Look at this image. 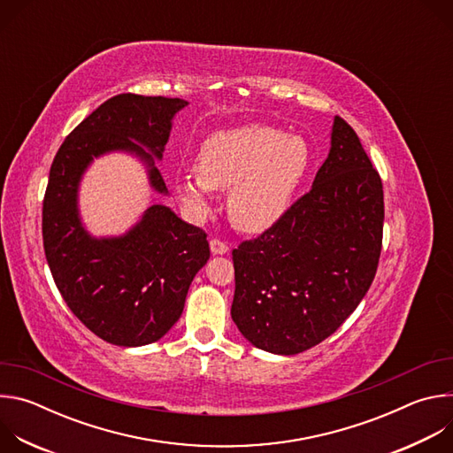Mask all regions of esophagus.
Masks as SVG:
<instances>
[{"label":"esophagus","instance_id":"esophagus-1","mask_svg":"<svg viewBox=\"0 0 453 453\" xmlns=\"http://www.w3.org/2000/svg\"><path fill=\"white\" fill-rule=\"evenodd\" d=\"M210 249H211L213 254H226V252L229 250L227 243H224V242H220V240H217V238H213V240L210 242Z\"/></svg>","mask_w":453,"mask_h":453}]
</instances>
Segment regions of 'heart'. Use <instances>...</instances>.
<instances>
[{
	"mask_svg": "<svg viewBox=\"0 0 453 453\" xmlns=\"http://www.w3.org/2000/svg\"><path fill=\"white\" fill-rule=\"evenodd\" d=\"M311 165L308 143L281 128L250 123L211 134L197 156V172L180 175L175 191L203 219L213 189L227 191V215L243 233H262L288 211Z\"/></svg>",
	"mask_w": 453,
	"mask_h": 453,
	"instance_id": "heart-1",
	"label": "heart"
}]
</instances>
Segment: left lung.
Masks as SVG:
<instances>
[{
    "mask_svg": "<svg viewBox=\"0 0 453 453\" xmlns=\"http://www.w3.org/2000/svg\"><path fill=\"white\" fill-rule=\"evenodd\" d=\"M383 189L357 133L334 119L311 189L233 250L231 317L257 349L296 355L328 339L367 294L380 260Z\"/></svg>",
    "mask_w": 453,
    "mask_h": 453,
    "instance_id": "left-lung-1",
    "label": "left lung"
}]
</instances>
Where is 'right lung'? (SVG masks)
I'll use <instances>...</instances> for the list:
<instances>
[{
  "instance_id": "1",
  "label": "right lung",
  "mask_w": 453,
  "mask_h": 453,
  "mask_svg": "<svg viewBox=\"0 0 453 453\" xmlns=\"http://www.w3.org/2000/svg\"><path fill=\"white\" fill-rule=\"evenodd\" d=\"M182 98L118 95L93 111L60 145L42 203V243L53 281L82 325L109 344L138 348L179 320L188 288L210 260L206 233L168 206L152 204L123 234L93 236L81 217L79 189L105 154L138 157L149 184L168 196L163 159Z\"/></svg>"
}]
</instances>
